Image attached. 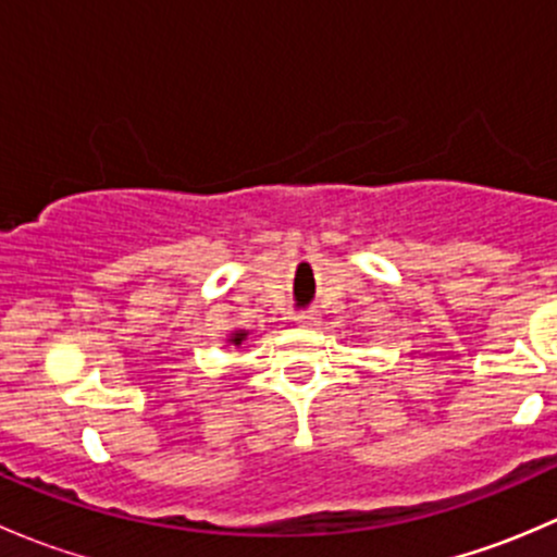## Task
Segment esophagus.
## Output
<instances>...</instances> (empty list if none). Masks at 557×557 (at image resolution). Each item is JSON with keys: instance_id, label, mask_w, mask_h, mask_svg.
<instances>
[{"instance_id": "obj_1", "label": "esophagus", "mask_w": 557, "mask_h": 557, "mask_svg": "<svg viewBox=\"0 0 557 557\" xmlns=\"http://www.w3.org/2000/svg\"><path fill=\"white\" fill-rule=\"evenodd\" d=\"M296 323L305 325V329H312V325H318V312H314V310L296 312Z\"/></svg>"}]
</instances>
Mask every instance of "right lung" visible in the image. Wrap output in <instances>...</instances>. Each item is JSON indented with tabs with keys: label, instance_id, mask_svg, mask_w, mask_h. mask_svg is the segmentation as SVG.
Masks as SVG:
<instances>
[{
	"label": "right lung",
	"instance_id": "add662e5",
	"mask_svg": "<svg viewBox=\"0 0 557 557\" xmlns=\"http://www.w3.org/2000/svg\"><path fill=\"white\" fill-rule=\"evenodd\" d=\"M245 336H247L245 331H239V334H234V339H232V342H234V345H243V339H245Z\"/></svg>",
	"mask_w": 557,
	"mask_h": 557
}]
</instances>
